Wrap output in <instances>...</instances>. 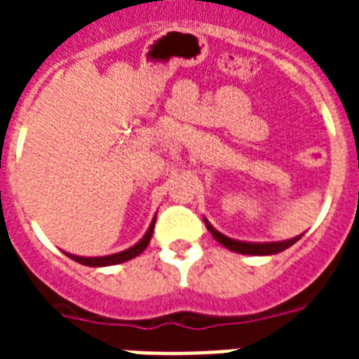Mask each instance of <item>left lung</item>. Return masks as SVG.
<instances>
[{
  "label": "left lung",
  "instance_id": "left-lung-1",
  "mask_svg": "<svg viewBox=\"0 0 359 359\" xmlns=\"http://www.w3.org/2000/svg\"><path fill=\"white\" fill-rule=\"evenodd\" d=\"M207 228L210 230V233L214 236L215 241L226 246L228 250L231 252H237V253H243V255H273V253H280L284 252L286 248L293 246L300 236L294 237V239L290 241H280V243H243V241H236V239H230V237L223 236V233H219L215 228H212V224L208 221H205Z\"/></svg>",
  "mask_w": 359,
  "mask_h": 359
}]
</instances>
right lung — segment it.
Returning a JSON list of instances; mask_svg holds the SVG:
<instances>
[{
	"instance_id": "obj_1",
	"label": "right lung",
	"mask_w": 359,
	"mask_h": 359,
	"mask_svg": "<svg viewBox=\"0 0 359 359\" xmlns=\"http://www.w3.org/2000/svg\"><path fill=\"white\" fill-rule=\"evenodd\" d=\"M154 223H156V217L152 219L151 226H149L147 233L142 237L135 246H131L129 250H123L120 253H113V255H106V257H77V255H72V253H66L69 259H73L75 262L79 264H84V266H91V268H98V266H113V264H120V262H126V261H131L135 259L136 255H140L145 248H147L149 241L152 237V230H154Z\"/></svg>"
}]
</instances>
